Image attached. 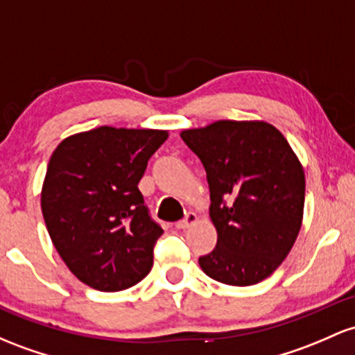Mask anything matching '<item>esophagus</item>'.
I'll return each instance as SVG.
<instances>
[{
  "instance_id": "esophagus-1",
  "label": "esophagus",
  "mask_w": 355,
  "mask_h": 355,
  "mask_svg": "<svg viewBox=\"0 0 355 355\" xmlns=\"http://www.w3.org/2000/svg\"><path fill=\"white\" fill-rule=\"evenodd\" d=\"M196 222H197V214L187 212V216L184 217V219L178 220L175 225H177V229H187V227H190L192 224H196Z\"/></svg>"
}]
</instances>
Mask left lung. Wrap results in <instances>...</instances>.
Returning <instances> with one entry per match:
<instances>
[{
    "mask_svg": "<svg viewBox=\"0 0 355 355\" xmlns=\"http://www.w3.org/2000/svg\"><path fill=\"white\" fill-rule=\"evenodd\" d=\"M180 136L207 171L217 229V246L198 258L202 271L232 286L263 282L302 227V163L285 136L264 121H216Z\"/></svg>",
    "mask_w": 355,
    "mask_h": 355,
    "instance_id": "8db88e82",
    "label": "left lung"
}]
</instances>
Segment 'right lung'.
I'll return each instance as SVG.
<instances>
[{"mask_svg":"<svg viewBox=\"0 0 355 355\" xmlns=\"http://www.w3.org/2000/svg\"><path fill=\"white\" fill-rule=\"evenodd\" d=\"M166 138L162 130L101 126L65 138L50 157L42 187L46 231L87 286L126 290L153 266L163 229L151 219L138 184Z\"/></svg>","mask_w":355,"mask_h":355,"instance_id":"add662e5","label":"right lung"}]
</instances>
